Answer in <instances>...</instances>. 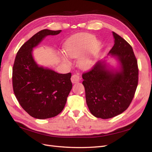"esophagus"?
Returning <instances> with one entry per match:
<instances>
[{"instance_id": "1", "label": "esophagus", "mask_w": 152, "mask_h": 152, "mask_svg": "<svg viewBox=\"0 0 152 152\" xmlns=\"http://www.w3.org/2000/svg\"><path fill=\"white\" fill-rule=\"evenodd\" d=\"M80 77L77 74L73 75L71 77V81L72 83H74L78 82L80 81Z\"/></svg>"}]
</instances>
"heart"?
I'll use <instances>...</instances> for the list:
<instances>
[{
    "label": "heart",
    "mask_w": 152,
    "mask_h": 152,
    "mask_svg": "<svg viewBox=\"0 0 152 152\" xmlns=\"http://www.w3.org/2000/svg\"><path fill=\"white\" fill-rule=\"evenodd\" d=\"M94 40L95 38L91 34H78L72 38L66 43L65 46L66 53L71 58H77L84 52L88 46L91 45L90 53L92 55H94L97 53L100 46V43ZM62 58L65 61L69 62L64 56H62ZM91 61L90 56H84L80 59L79 65L82 68H87L90 66Z\"/></svg>",
    "instance_id": "obj_1"
}]
</instances>
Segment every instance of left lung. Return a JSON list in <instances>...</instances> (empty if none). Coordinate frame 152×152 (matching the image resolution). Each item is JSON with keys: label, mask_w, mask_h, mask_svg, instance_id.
I'll use <instances>...</instances> for the list:
<instances>
[{"label": "left lung", "mask_w": 152, "mask_h": 152, "mask_svg": "<svg viewBox=\"0 0 152 152\" xmlns=\"http://www.w3.org/2000/svg\"><path fill=\"white\" fill-rule=\"evenodd\" d=\"M113 33L114 45L109 53L117 57L121 70H109L103 62L98 61L82 74L87 106L92 114L101 119L111 118L126 111L138 83V62L132 46Z\"/></svg>", "instance_id": "1"}]
</instances>
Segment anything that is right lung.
I'll return each instance as SVG.
<instances>
[{
    "label": "right lung",
    "instance_id": "1",
    "mask_svg": "<svg viewBox=\"0 0 152 152\" xmlns=\"http://www.w3.org/2000/svg\"><path fill=\"white\" fill-rule=\"evenodd\" d=\"M61 30L43 29L35 34L18 51L12 68L13 91L19 104L34 118L55 117L64 109L72 88L71 73L61 74L39 66L32 50L45 36Z\"/></svg>",
    "mask_w": 152,
    "mask_h": 152
}]
</instances>
